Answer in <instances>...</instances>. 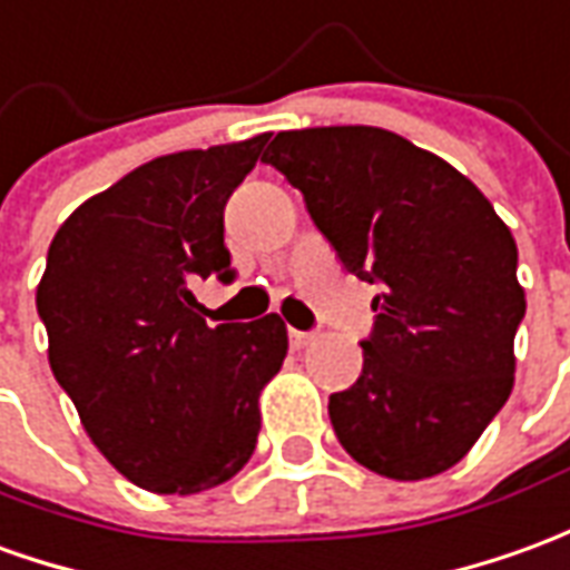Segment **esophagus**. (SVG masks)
Wrapping results in <instances>:
<instances>
[{
	"mask_svg": "<svg viewBox=\"0 0 570 570\" xmlns=\"http://www.w3.org/2000/svg\"><path fill=\"white\" fill-rule=\"evenodd\" d=\"M314 333H308V330H289V345L293 348H305V345H312Z\"/></svg>",
	"mask_w": 570,
	"mask_h": 570,
	"instance_id": "obj_1",
	"label": "esophagus"
}]
</instances>
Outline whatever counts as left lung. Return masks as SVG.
<instances>
[{
    "label": "left lung",
    "mask_w": 570,
    "mask_h": 570,
    "mask_svg": "<svg viewBox=\"0 0 570 570\" xmlns=\"http://www.w3.org/2000/svg\"><path fill=\"white\" fill-rule=\"evenodd\" d=\"M262 163L302 190L342 268L382 286L364 370L330 395L340 444L395 481L456 465L515 382L512 230L451 163L376 126L277 132Z\"/></svg>",
    "instance_id": "8db88e82"
}]
</instances>
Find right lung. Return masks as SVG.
<instances>
[{"mask_svg":"<svg viewBox=\"0 0 570 570\" xmlns=\"http://www.w3.org/2000/svg\"><path fill=\"white\" fill-rule=\"evenodd\" d=\"M265 135L138 166L63 222L36 286L55 380L119 475L154 493H200L256 451L258 395L286 357L265 314L209 326L190 284L234 281L225 203Z\"/></svg>","mask_w":570,"mask_h":570,"instance_id":"add662e5","label":"right lung"}]
</instances>
